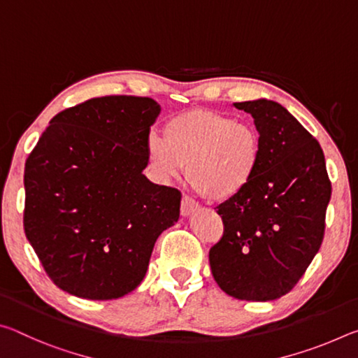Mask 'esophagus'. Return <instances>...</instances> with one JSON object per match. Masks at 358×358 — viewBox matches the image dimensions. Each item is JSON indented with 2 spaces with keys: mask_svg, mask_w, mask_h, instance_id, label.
<instances>
[{
  "mask_svg": "<svg viewBox=\"0 0 358 358\" xmlns=\"http://www.w3.org/2000/svg\"><path fill=\"white\" fill-rule=\"evenodd\" d=\"M199 205L192 201L189 197H181V203H180V213L181 216H191L194 211H197Z\"/></svg>",
  "mask_w": 358,
  "mask_h": 358,
  "instance_id": "esophagus-1",
  "label": "esophagus"
}]
</instances>
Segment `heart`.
<instances>
[{
    "label": "heart",
    "instance_id": "1",
    "mask_svg": "<svg viewBox=\"0 0 358 358\" xmlns=\"http://www.w3.org/2000/svg\"><path fill=\"white\" fill-rule=\"evenodd\" d=\"M262 137L250 123L230 115L189 110L173 115L164 136L150 132L147 159L161 183L177 180L186 164L187 181L208 201L243 194L262 164Z\"/></svg>",
    "mask_w": 358,
    "mask_h": 358
}]
</instances>
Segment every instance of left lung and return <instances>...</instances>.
<instances>
[{
  "instance_id": "8db88e82",
  "label": "left lung",
  "mask_w": 358,
  "mask_h": 358,
  "mask_svg": "<svg viewBox=\"0 0 358 358\" xmlns=\"http://www.w3.org/2000/svg\"><path fill=\"white\" fill-rule=\"evenodd\" d=\"M234 106L254 118L262 164L243 194L216 207L224 232L210 266L227 295L270 301L295 287L322 245L331 183L319 142L281 104Z\"/></svg>"
}]
</instances>
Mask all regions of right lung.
<instances>
[{
	"label": "right lung",
	"mask_w": 358,
	"mask_h": 358,
	"mask_svg": "<svg viewBox=\"0 0 358 358\" xmlns=\"http://www.w3.org/2000/svg\"><path fill=\"white\" fill-rule=\"evenodd\" d=\"M161 112L151 98L104 96L50 120L25 162L23 229L48 278L87 300H113L147 273L181 192L142 173Z\"/></svg>",
	"instance_id": "obj_1"
}]
</instances>
